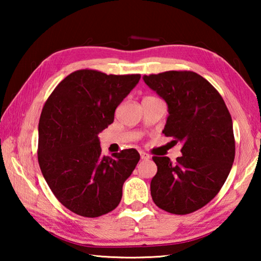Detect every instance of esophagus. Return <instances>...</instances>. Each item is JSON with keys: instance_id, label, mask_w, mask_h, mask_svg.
<instances>
[{"instance_id": "esophagus-1", "label": "esophagus", "mask_w": 261, "mask_h": 261, "mask_svg": "<svg viewBox=\"0 0 261 261\" xmlns=\"http://www.w3.org/2000/svg\"><path fill=\"white\" fill-rule=\"evenodd\" d=\"M139 154H140L141 160H148V159H149V155H148L147 153H145V152H143V151H140V152H139Z\"/></svg>"}]
</instances>
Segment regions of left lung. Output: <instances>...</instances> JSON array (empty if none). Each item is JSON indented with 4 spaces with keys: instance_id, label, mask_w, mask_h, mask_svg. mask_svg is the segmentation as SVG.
<instances>
[{
    "instance_id": "obj_1",
    "label": "left lung",
    "mask_w": 261,
    "mask_h": 261,
    "mask_svg": "<svg viewBox=\"0 0 261 261\" xmlns=\"http://www.w3.org/2000/svg\"><path fill=\"white\" fill-rule=\"evenodd\" d=\"M168 106L162 134L182 145V156H153L152 199L161 210L189 214L219 193L235 159L232 120L222 96L192 71H166L143 77Z\"/></svg>"
}]
</instances>
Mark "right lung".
<instances>
[{
	"mask_svg": "<svg viewBox=\"0 0 261 261\" xmlns=\"http://www.w3.org/2000/svg\"><path fill=\"white\" fill-rule=\"evenodd\" d=\"M140 74L78 70L55 87L39 121L38 161L48 187L73 213L96 218L116 208L140 155L135 148L102 155L99 134Z\"/></svg>",
	"mask_w": 261,
	"mask_h": 261,
	"instance_id": "add662e5",
	"label": "right lung"
}]
</instances>
